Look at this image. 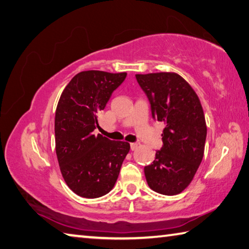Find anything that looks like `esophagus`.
<instances>
[{
	"mask_svg": "<svg viewBox=\"0 0 249 249\" xmlns=\"http://www.w3.org/2000/svg\"><path fill=\"white\" fill-rule=\"evenodd\" d=\"M138 146H139L138 143H131V144H130V147H131L132 151H136L138 149Z\"/></svg>",
	"mask_w": 249,
	"mask_h": 249,
	"instance_id": "1",
	"label": "esophagus"
}]
</instances>
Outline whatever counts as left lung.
<instances>
[{"mask_svg":"<svg viewBox=\"0 0 249 249\" xmlns=\"http://www.w3.org/2000/svg\"><path fill=\"white\" fill-rule=\"evenodd\" d=\"M151 104L152 117L164 122L163 146L144 167L152 190L174 196L189 186L201 163L207 124L198 95L179 74H136Z\"/></svg>","mask_w":249,"mask_h":249,"instance_id":"left-lung-1","label":"left lung"}]
</instances>
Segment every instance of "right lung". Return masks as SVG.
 Listing matches in <instances>:
<instances>
[{
	"instance_id": "obj_1",
	"label": "right lung",
	"mask_w": 249,
	"mask_h": 249,
	"mask_svg": "<svg viewBox=\"0 0 249 249\" xmlns=\"http://www.w3.org/2000/svg\"><path fill=\"white\" fill-rule=\"evenodd\" d=\"M127 73L83 71L65 86L54 118L55 153L64 181L74 194L94 199L108 194L130 151L124 141L109 140L98 128V112Z\"/></svg>"
}]
</instances>
